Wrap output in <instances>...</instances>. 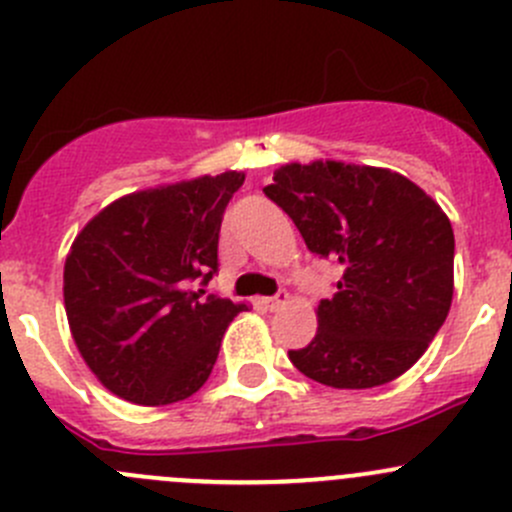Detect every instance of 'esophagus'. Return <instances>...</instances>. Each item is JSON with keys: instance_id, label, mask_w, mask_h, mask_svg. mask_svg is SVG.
<instances>
[{"instance_id": "esophagus-1", "label": "esophagus", "mask_w": 512, "mask_h": 512, "mask_svg": "<svg viewBox=\"0 0 512 512\" xmlns=\"http://www.w3.org/2000/svg\"><path fill=\"white\" fill-rule=\"evenodd\" d=\"M287 299H289L287 292H277L275 297H262L260 304H262V307H265V309H270V312H275V309H280L282 304L287 302Z\"/></svg>"}]
</instances>
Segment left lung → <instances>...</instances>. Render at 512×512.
<instances>
[{
  "mask_svg": "<svg viewBox=\"0 0 512 512\" xmlns=\"http://www.w3.org/2000/svg\"><path fill=\"white\" fill-rule=\"evenodd\" d=\"M265 195L309 250L344 270L317 307V337L289 361L332 389H374L409 371L446 322L453 227L441 205L389 168L314 160L275 170Z\"/></svg>",
  "mask_w": 512,
  "mask_h": 512,
  "instance_id": "1",
  "label": "left lung"
}]
</instances>
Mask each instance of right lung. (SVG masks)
I'll list each match as a JSON object with an SVG mask.
<instances>
[{
	"mask_svg": "<svg viewBox=\"0 0 512 512\" xmlns=\"http://www.w3.org/2000/svg\"><path fill=\"white\" fill-rule=\"evenodd\" d=\"M245 173L123 195L76 235L64 307L86 366L141 406L193 396L208 381L235 304L205 285L218 272L223 213Z\"/></svg>",
	"mask_w": 512,
	"mask_h": 512,
	"instance_id": "add662e5",
	"label": "right lung"
}]
</instances>
